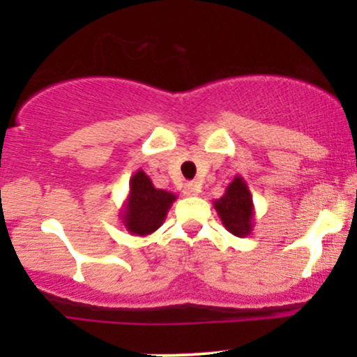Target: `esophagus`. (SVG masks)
<instances>
[{
  "mask_svg": "<svg viewBox=\"0 0 357 357\" xmlns=\"http://www.w3.org/2000/svg\"><path fill=\"white\" fill-rule=\"evenodd\" d=\"M199 192H202V186H199L198 183H188L186 186H184V195L198 196Z\"/></svg>",
  "mask_w": 357,
  "mask_h": 357,
  "instance_id": "1",
  "label": "esophagus"
}]
</instances>
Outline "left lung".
<instances>
[{
  "instance_id": "left-lung-1",
  "label": "left lung",
  "mask_w": 357,
  "mask_h": 357,
  "mask_svg": "<svg viewBox=\"0 0 357 357\" xmlns=\"http://www.w3.org/2000/svg\"><path fill=\"white\" fill-rule=\"evenodd\" d=\"M216 213H218L221 223L231 235L245 238L253 231V216H255V208H253L252 192L248 190V184L240 174L233 178L228 184L225 195L220 199L213 202Z\"/></svg>"
}]
</instances>
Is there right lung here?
Returning <instances> with one entry per match:
<instances>
[{
    "label": "right lung",
    "instance_id": "obj_1",
    "mask_svg": "<svg viewBox=\"0 0 357 357\" xmlns=\"http://www.w3.org/2000/svg\"><path fill=\"white\" fill-rule=\"evenodd\" d=\"M176 198L174 192L155 188L149 176L137 169L130 178L129 195L119 216L130 235L147 236L165 223Z\"/></svg>",
    "mask_w": 357,
    "mask_h": 357
}]
</instances>
